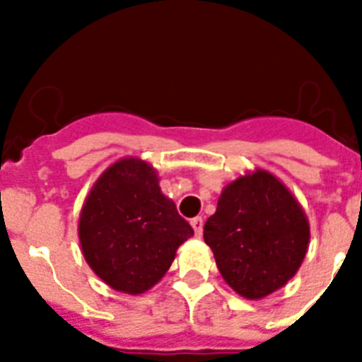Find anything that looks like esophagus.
<instances>
[{
	"label": "esophagus",
	"instance_id": "34e87169",
	"mask_svg": "<svg viewBox=\"0 0 362 362\" xmlns=\"http://www.w3.org/2000/svg\"><path fill=\"white\" fill-rule=\"evenodd\" d=\"M203 226H204V221L201 216H197V218H193L192 220V227H193V231H195V235H201V233H203Z\"/></svg>",
	"mask_w": 362,
	"mask_h": 362
}]
</instances>
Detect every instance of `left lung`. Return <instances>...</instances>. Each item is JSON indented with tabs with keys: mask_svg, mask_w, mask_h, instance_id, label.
<instances>
[{
	"mask_svg": "<svg viewBox=\"0 0 362 362\" xmlns=\"http://www.w3.org/2000/svg\"><path fill=\"white\" fill-rule=\"evenodd\" d=\"M204 242L223 280L257 300L297 274L308 250V218L274 175L257 169L223 187Z\"/></svg>",
	"mask_w": 362,
	"mask_h": 362,
	"instance_id": "left-lung-1",
	"label": "left lung"
}]
</instances>
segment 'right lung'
<instances>
[{"label":"right lung","mask_w":362,"mask_h":362,"mask_svg":"<svg viewBox=\"0 0 362 362\" xmlns=\"http://www.w3.org/2000/svg\"><path fill=\"white\" fill-rule=\"evenodd\" d=\"M189 237L192 226L161 193L156 169L139 158L120 159L99 176L78 220L90 269L129 295L156 286Z\"/></svg>","instance_id":"1"}]
</instances>
